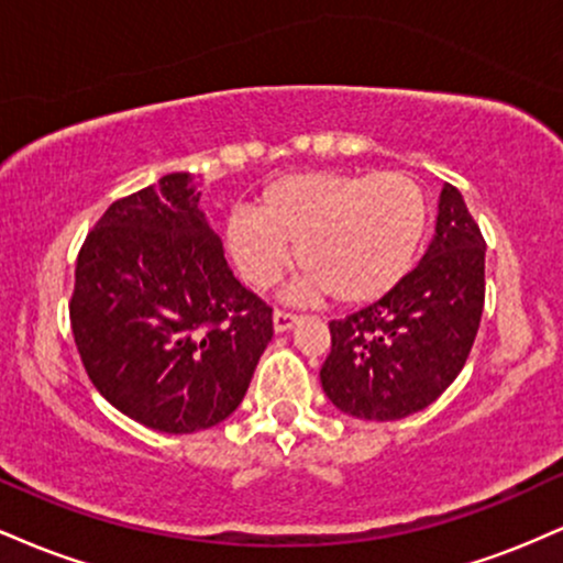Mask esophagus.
Segmentation results:
<instances>
[{"instance_id":"34e87169","label":"esophagus","mask_w":563,"mask_h":563,"mask_svg":"<svg viewBox=\"0 0 563 563\" xmlns=\"http://www.w3.org/2000/svg\"><path fill=\"white\" fill-rule=\"evenodd\" d=\"M299 320H301L299 314L286 312V309H275V312H273V325H275V331H277V333H286V331H290V328H294L296 322H299Z\"/></svg>"}]
</instances>
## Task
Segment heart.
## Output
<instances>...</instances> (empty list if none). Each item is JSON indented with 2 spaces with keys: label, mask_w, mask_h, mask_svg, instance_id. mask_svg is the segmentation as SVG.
Listing matches in <instances>:
<instances>
[{
  "label": "heart",
  "mask_w": 563,
  "mask_h": 563,
  "mask_svg": "<svg viewBox=\"0 0 563 563\" xmlns=\"http://www.w3.org/2000/svg\"><path fill=\"white\" fill-rule=\"evenodd\" d=\"M426 232L429 200L402 172H296L264 187L254 211H232L224 249L249 286L269 288L296 245V294L371 303L410 275Z\"/></svg>",
  "instance_id": "b5f03b06"
}]
</instances>
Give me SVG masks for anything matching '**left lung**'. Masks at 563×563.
<instances>
[{"instance_id": "obj_1", "label": "left lung", "mask_w": 563, "mask_h": 563, "mask_svg": "<svg viewBox=\"0 0 563 563\" xmlns=\"http://www.w3.org/2000/svg\"><path fill=\"white\" fill-rule=\"evenodd\" d=\"M484 309V238L444 183L421 264L384 299L333 320L322 391L354 418L399 421L429 407L466 365Z\"/></svg>"}]
</instances>
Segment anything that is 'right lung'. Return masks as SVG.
I'll use <instances>...</instances> for the list:
<instances>
[{"label":"right lung","instance_id":"1","mask_svg":"<svg viewBox=\"0 0 563 563\" xmlns=\"http://www.w3.org/2000/svg\"><path fill=\"white\" fill-rule=\"evenodd\" d=\"M198 187L174 172L108 206L81 245L68 303L95 389L166 434L222 423L273 341V307L232 275Z\"/></svg>","mask_w":563,"mask_h":563}]
</instances>
